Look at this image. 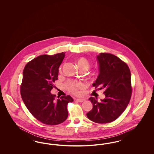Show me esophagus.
<instances>
[{"instance_id":"obj_1","label":"esophagus","mask_w":154,"mask_h":154,"mask_svg":"<svg viewBox=\"0 0 154 154\" xmlns=\"http://www.w3.org/2000/svg\"><path fill=\"white\" fill-rule=\"evenodd\" d=\"M75 100L78 102H82L85 100V99H77Z\"/></svg>"}]
</instances>
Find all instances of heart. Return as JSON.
Wrapping results in <instances>:
<instances>
[{
    "label": "heart",
    "mask_w": 154,
    "mask_h": 154,
    "mask_svg": "<svg viewBox=\"0 0 154 154\" xmlns=\"http://www.w3.org/2000/svg\"><path fill=\"white\" fill-rule=\"evenodd\" d=\"M77 64L78 67L80 69H88L89 67V64L88 60L85 58H81L77 60ZM81 86V84L79 82H75V81H68L66 84V87L67 89L70 91V92L77 94H78V89Z\"/></svg>",
    "instance_id": "b5f03b06"
}]
</instances>
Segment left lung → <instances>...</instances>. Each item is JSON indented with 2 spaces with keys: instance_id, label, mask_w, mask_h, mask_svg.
<instances>
[{
  "instance_id": "obj_1",
  "label": "left lung",
  "mask_w": 154,
  "mask_h": 154,
  "mask_svg": "<svg viewBox=\"0 0 154 154\" xmlns=\"http://www.w3.org/2000/svg\"><path fill=\"white\" fill-rule=\"evenodd\" d=\"M96 59L99 74L92 85L104 89L105 98L98 102L91 97L93 108L87 116L96 123L106 124L117 119L128 106L132 94L131 74L126 63L111 54L100 53Z\"/></svg>"
}]
</instances>
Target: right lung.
I'll list each match as a JSON object with an SVG mask.
<instances>
[{"mask_svg":"<svg viewBox=\"0 0 154 154\" xmlns=\"http://www.w3.org/2000/svg\"><path fill=\"white\" fill-rule=\"evenodd\" d=\"M65 52L54 55H42L28 62L23 71L21 95L30 112L44 124H60L68 116L67 104L73 102L69 95L55 99L51 94L54 82L58 80L59 67Z\"/></svg>","mask_w":154,"mask_h":154,"instance_id":"add662e5","label":"right lung"}]
</instances>
